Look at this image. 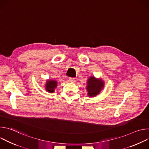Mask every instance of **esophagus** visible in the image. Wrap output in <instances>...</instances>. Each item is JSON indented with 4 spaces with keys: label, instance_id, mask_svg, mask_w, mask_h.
I'll return each mask as SVG.
<instances>
[{
    "label": "esophagus",
    "instance_id": "34e87169",
    "mask_svg": "<svg viewBox=\"0 0 149 149\" xmlns=\"http://www.w3.org/2000/svg\"><path fill=\"white\" fill-rule=\"evenodd\" d=\"M69 80L71 82H74L75 80V78H69Z\"/></svg>",
    "mask_w": 149,
    "mask_h": 149
}]
</instances>
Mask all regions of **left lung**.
<instances>
[{
    "instance_id": "1",
    "label": "left lung",
    "mask_w": 149,
    "mask_h": 149,
    "mask_svg": "<svg viewBox=\"0 0 149 149\" xmlns=\"http://www.w3.org/2000/svg\"><path fill=\"white\" fill-rule=\"evenodd\" d=\"M103 87L104 82L101 79H96L94 77H91L87 81V90L90 97H94L99 94Z\"/></svg>"
}]
</instances>
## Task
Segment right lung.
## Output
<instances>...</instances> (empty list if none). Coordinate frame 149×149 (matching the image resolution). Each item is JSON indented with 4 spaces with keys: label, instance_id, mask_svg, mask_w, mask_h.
<instances>
[{
    "label": "right lung",
    "instance_id": "obj_1",
    "mask_svg": "<svg viewBox=\"0 0 149 149\" xmlns=\"http://www.w3.org/2000/svg\"><path fill=\"white\" fill-rule=\"evenodd\" d=\"M57 86V82L55 80H49L46 84V90L49 93L54 92V89Z\"/></svg>",
    "mask_w": 149,
    "mask_h": 149
}]
</instances>
